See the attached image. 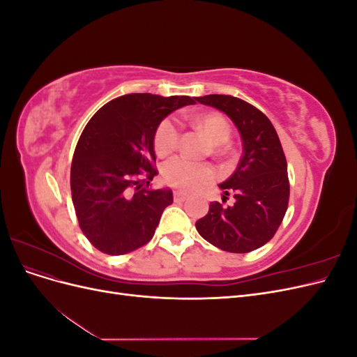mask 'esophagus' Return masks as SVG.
<instances>
[{"instance_id": "1", "label": "esophagus", "mask_w": 357, "mask_h": 357, "mask_svg": "<svg viewBox=\"0 0 357 357\" xmlns=\"http://www.w3.org/2000/svg\"><path fill=\"white\" fill-rule=\"evenodd\" d=\"M188 198V195L185 192H180V190H174V201L176 202H181V201H185Z\"/></svg>"}]
</instances>
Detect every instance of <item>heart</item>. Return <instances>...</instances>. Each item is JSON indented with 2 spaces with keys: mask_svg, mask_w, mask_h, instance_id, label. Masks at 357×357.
I'll return each mask as SVG.
<instances>
[{
  "mask_svg": "<svg viewBox=\"0 0 357 357\" xmlns=\"http://www.w3.org/2000/svg\"><path fill=\"white\" fill-rule=\"evenodd\" d=\"M195 123L202 128L215 143V152L223 153L225 146L231 135V126L220 113H201L195 116ZM180 146V128L174 119L167 117L162 121L153 135V147L158 156H167L176 152ZM162 177L172 188L192 192L202 189L214 180V171L207 164H199L186 158H174L162 168Z\"/></svg>",
  "mask_w": 357,
  "mask_h": 357,
  "instance_id": "heart-1",
  "label": "heart"
}]
</instances>
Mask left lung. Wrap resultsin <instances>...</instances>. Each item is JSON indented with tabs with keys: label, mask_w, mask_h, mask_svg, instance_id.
<instances>
[{
	"label": "left lung",
	"mask_w": 357,
	"mask_h": 357,
	"mask_svg": "<svg viewBox=\"0 0 357 357\" xmlns=\"http://www.w3.org/2000/svg\"><path fill=\"white\" fill-rule=\"evenodd\" d=\"M198 102L228 114L243 139V156L219 188L223 202L210 204L197 222L204 240L229 253H248L275 235L289 204L287 162L271 121L255 105L232 95H205ZM231 195L234 199L226 206Z\"/></svg>",
	"instance_id": "left-lung-1"
}]
</instances>
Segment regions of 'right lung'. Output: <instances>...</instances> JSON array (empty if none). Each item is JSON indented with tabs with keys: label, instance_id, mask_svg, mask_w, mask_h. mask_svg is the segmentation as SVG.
Returning a JSON list of instances; mask_svg holds the SVG:
<instances>
[{
	"label": "right lung",
	"instance_id": "1",
	"mask_svg": "<svg viewBox=\"0 0 357 357\" xmlns=\"http://www.w3.org/2000/svg\"><path fill=\"white\" fill-rule=\"evenodd\" d=\"M190 96L128 93L96 112L75 146L71 197L82 232L105 255H126L153 238L172 204L169 189H152L153 135L162 119Z\"/></svg>",
	"mask_w": 357,
	"mask_h": 357
}]
</instances>
